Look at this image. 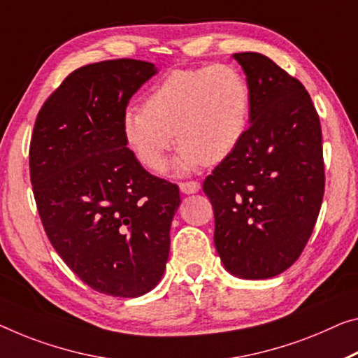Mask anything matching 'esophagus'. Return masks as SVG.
Listing matches in <instances>:
<instances>
[{"mask_svg": "<svg viewBox=\"0 0 358 358\" xmlns=\"http://www.w3.org/2000/svg\"><path fill=\"white\" fill-rule=\"evenodd\" d=\"M179 187L182 194H196V192L201 189V185L198 180H184V182L179 184Z\"/></svg>", "mask_w": 358, "mask_h": 358, "instance_id": "1", "label": "esophagus"}]
</instances>
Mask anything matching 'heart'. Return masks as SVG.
Here are the masks:
<instances>
[{"instance_id":"b5f03b06","label":"heart","mask_w":358,"mask_h":358,"mask_svg":"<svg viewBox=\"0 0 358 358\" xmlns=\"http://www.w3.org/2000/svg\"><path fill=\"white\" fill-rule=\"evenodd\" d=\"M251 103L248 80L234 65L176 69L152 87L144 107L124 110L123 136L137 162L160 173L176 133V168L187 173L232 155L248 133Z\"/></svg>"}]
</instances>
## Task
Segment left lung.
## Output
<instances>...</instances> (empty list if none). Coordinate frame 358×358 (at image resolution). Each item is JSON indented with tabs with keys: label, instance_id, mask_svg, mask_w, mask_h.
Listing matches in <instances>:
<instances>
[{
	"label": "left lung",
	"instance_id": "obj_1",
	"mask_svg": "<svg viewBox=\"0 0 358 358\" xmlns=\"http://www.w3.org/2000/svg\"><path fill=\"white\" fill-rule=\"evenodd\" d=\"M252 103L241 145L203 182L214 245L240 278H271L299 259L325 194L322 126L298 78L257 52L234 54Z\"/></svg>",
	"mask_w": 358,
	"mask_h": 358
}]
</instances>
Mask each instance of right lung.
I'll return each instance as SVG.
<instances>
[{"mask_svg":"<svg viewBox=\"0 0 358 358\" xmlns=\"http://www.w3.org/2000/svg\"><path fill=\"white\" fill-rule=\"evenodd\" d=\"M145 60L113 59L76 69L38 112L30 180L49 241L97 293L137 298L160 282L179 187L142 168L122 117L155 75Z\"/></svg>","mask_w":358,"mask_h":358,"instance_id":"1","label":"right lung"}]
</instances>
